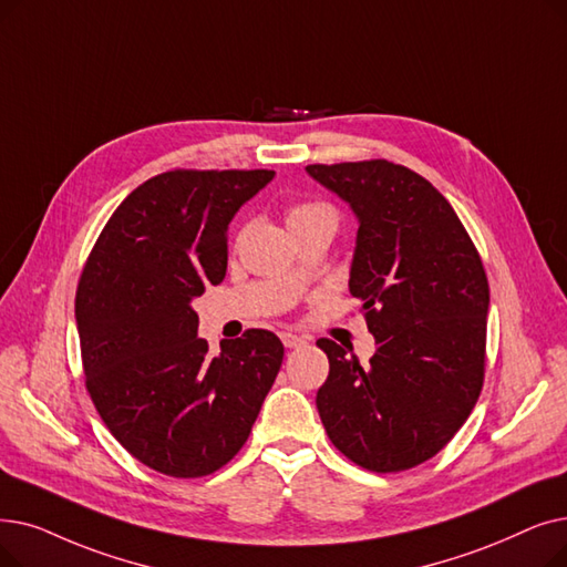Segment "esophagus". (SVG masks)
Here are the masks:
<instances>
[{
    "label": "esophagus",
    "instance_id": "obj_1",
    "mask_svg": "<svg viewBox=\"0 0 567 567\" xmlns=\"http://www.w3.org/2000/svg\"><path fill=\"white\" fill-rule=\"evenodd\" d=\"M280 338L285 342V348H289V350H299V348H303V344H308V340L297 333H282Z\"/></svg>",
    "mask_w": 567,
    "mask_h": 567
}]
</instances>
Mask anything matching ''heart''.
<instances>
[{
  "instance_id": "heart-1",
  "label": "heart",
  "mask_w": 567,
  "mask_h": 567,
  "mask_svg": "<svg viewBox=\"0 0 567 567\" xmlns=\"http://www.w3.org/2000/svg\"><path fill=\"white\" fill-rule=\"evenodd\" d=\"M285 219H287V227L289 231H299L303 227H310V225H327L336 231V225H338V215L336 210L329 206V204H322V202H299V204H291L287 210H285ZM289 282L299 285V276L289 278Z\"/></svg>"
}]
</instances>
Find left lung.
Segmentation results:
<instances>
[{"instance_id": "1", "label": "left lung", "mask_w": 567, "mask_h": 567, "mask_svg": "<svg viewBox=\"0 0 567 567\" xmlns=\"http://www.w3.org/2000/svg\"><path fill=\"white\" fill-rule=\"evenodd\" d=\"M359 217L350 293L378 350L371 365L329 338L317 410L333 447L373 473L433 458L484 384L488 280L473 238L426 178L386 159L310 164Z\"/></svg>"}]
</instances>
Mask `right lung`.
Returning a JSON list of instances; mask_svg holds the SVG:
<instances>
[{
	"label": "right lung",
	"instance_id": "add662e5",
	"mask_svg": "<svg viewBox=\"0 0 567 567\" xmlns=\"http://www.w3.org/2000/svg\"><path fill=\"white\" fill-rule=\"evenodd\" d=\"M274 171L174 168L138 185L96 238L76 289L90 399L134 458L206 477L248 440L285 348L248 329L213 357L192 299L227 274L236 210Z\"/></svg>",
	"mask_w": 567,
	"mask_h": 567
}]
</instances>
